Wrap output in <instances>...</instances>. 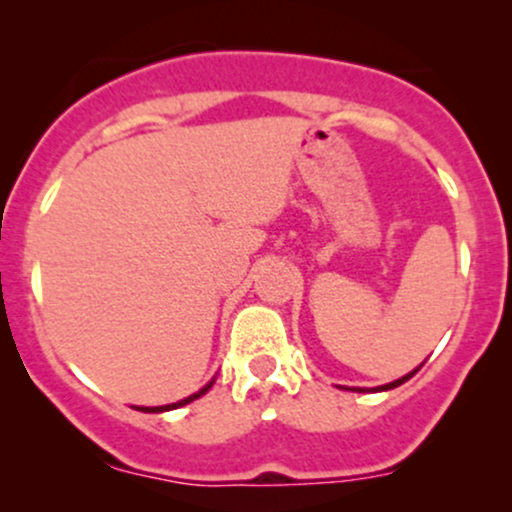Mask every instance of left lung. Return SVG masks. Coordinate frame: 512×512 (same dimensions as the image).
Returning a JSON list of instances; mask_svg holds the SVG:
<instances>
[{
    "label": "left lung",
    "mask_w": 512,
    "mask_h": 512,
    "mask_svg": "<svg viewBox=\"0 0 512 512\" xmlns=\"http://www.w3.org/2000/svg\"><path fill=\"white\" fill-rule=\"evenodd\" d=\"M418 369H420V367H418ZM418 369H413V372H411V374L401 376V379L391 381V384H384V386H376V389H372V391H389V389H396V386H401V384H403V381H408V379H411V376H413L415 372H418ZM352 391H364V389H357V386H355V389H352Z\"/></svg>",
    "instance_id": "1"
}]
</instances>
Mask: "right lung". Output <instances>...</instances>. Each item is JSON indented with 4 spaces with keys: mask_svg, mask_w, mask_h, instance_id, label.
I'll return each mask as SVG.
<instances>
[{
    "mask_svg": "<svg viewBox=\"0 0 512 512\" xmlns=\"http://www.w3.org/2000/svg\"><path fill=\"white\" fill-rule=\"evenodd\" d=\"M213 381H216V379H211L209 384L204 386V389H199V391H196V393H192V396L182 398V401H177V403H167V406H153V408H148V406H136V408H138V411H143V413H165V411H174V408H182V406H187V403L196 401V398H201V396H204V393L209 391L211 386H213Z\"/></svg>",
    "mask_w": 512,
    "mask_h": 512,
    "instance_id": "1",
    "label": "right lung"
}]
</instances>
